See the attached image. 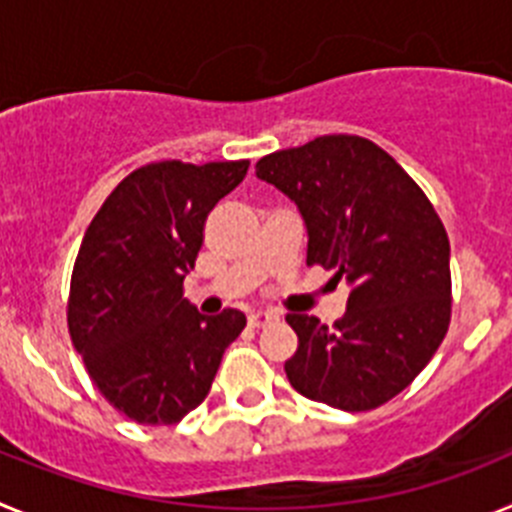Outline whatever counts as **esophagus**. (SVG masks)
Returning a JSON list of instances; mask_svg holds the SVG:
<instances>
[{
  "mask_svg": "<svg viewBox=\"0 0 512 512\" xmlns=\"http://www.w3.org/2000/svg\"><path fill=\"white\" fill-rule=\"evenodd\" d=\"M279 320V312L277 310H256L248 315V325L251 328H266L269 323Z\"/></svg>",
  "mask_w": 512,
  "mask_h": 512,
  "instance_id": "obj_1",
  "label": "esophagus"
}]
</instances>
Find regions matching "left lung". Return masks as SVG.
I'll use <instances>...</instances> for the list:
<instances>
[{
    "label": "left lung",
    "mask_w": 512,
    "mask_h": 512,
    "mask_svg": "<svg viewBox=\"0 0 512 512\" xmlns=\"http://www.w3.org/2000/svg\"><path fill=\"white\" fill-rule=\"evenodd\" d=\"M256 176L295 202L307 225V264L346 279V315L333 328L289 312V384L346 413L400 395L433 359L451 320L449 235L423 189L387 151L359 135H320L264 156Z\"/></svg>",
    "instance_id": "1"
}]
</instances>
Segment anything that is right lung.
<instances>
[{
  "label": "right lung",
  "instance_id": "obj_1",
  "mask_svg": "<svg viewBox=\"0 0 512 512\" xmlns=\"http://www.w3.org/2000/svg\"><path fill=\"white\" fill-rule=\"evenodd\" d=\"M248 161H158L128 174L89 223L69 292V333L94 387L140 425L179 423L207 397L246 315L184 300L212 207Z\"/></svg>",
  "mask_w": 512,
  "mask_h": 512
}]
</instances>
